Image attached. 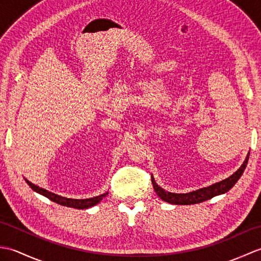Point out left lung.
Listing matches in <instances>:
<instances>
[{
  "mask_svg": "<svg viewBox=\"0 0 261 261\" xmlns=\"http://www.w3.org/2000/svg\"><path fill=\"white\" fill-rule=\"evenodd\" d=\"M249 154L250 153L248 152L245 162H243L241 167L238 169L234 174H232L230 177H228V178H225L219 182H215V184H212L207 187L199 188V190L193 191L190 193H185V194L170 193L160 187L156 182V180H154L153 176L151 175V182H152L153 190L156 192L157 195L163 199V201L170 204H175V205H191V204H197V203H202L204 201H207V199L212 198L214 196H218V195H221V194L226 193L236 185V182L239 180L241 175L243 174V171H245L247 167Z\"/></svg>",
  "mask_w": 261,
  "mask_h": 261,
  "instance_id": "8db88e82",
  "label": "left lung"
}]
</instances>
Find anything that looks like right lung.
Here are the masks:
<instances>
[{
  "label": "right lung",
  "instance_id": "right-lung-1",
  "mask_svg": "<svg viewBox=\"0 0 261 261\" xmlns=\"http://www.w3.org/2000/svg\"><path fill=\"white\" fill-rule=\"evenodd\" d=\"M24 180L27 181V184L31 187V190H33L35 192H37L38 194H40V195H43L45 197L49 198L50 201L63 205V206H68V207H73V208H79V210H84V208H88V207H92L94 205L98 204L99 202L102 201V199L108 195V192L107 193H103L101 195L98 196H94L91 198H84V199H75V198H67V197H64V196H60L57 195V194L49 192L45 188L42 187H39L35 184H32L31 181L28 180L27 178H24Z\"/></svg>",
  "mask_w": 261,
  "mask_h": 261
}]
</instances>
